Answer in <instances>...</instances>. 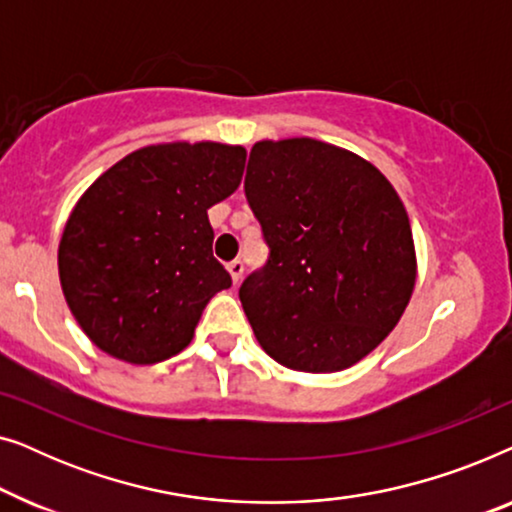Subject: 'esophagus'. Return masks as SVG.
Masks as SVG:
<instances>
[{"instance_id":"obj_1","label":"esophagus","mask_w":512,"mask_h":512,"mask_svg":"<svg viewBox=\"0 0 512 512\" xmlns=\"http://www.w3.org/2000/svg\"><path fill=\"white\" fill-rule=\"evenodd\" d=\"M228 272H230V277H233V284H240V279L244 275V263L240 261V258H235L233 263H228Z\"/></svg>"}]
</instances>
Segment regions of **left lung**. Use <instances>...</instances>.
Listing matches in <instances>:
<instances>
[{
	"label": "left lung",
	"mask_w": 512,
	"mask_h": 512,
	"mask_svg": "<svg viewBox=\"0 0 512 512\" xmlns=\"http://www.w3.org/2000/svg\"><path fill=\"white\" fill-rule=\"evenodd\" d=\"M244 195L270 254L240 286L258 342L303 373H335L373 352L415 289L410 219L387 177L310 137L258 142Z\"/></svg>",
	"instance_id": "8db88e82"
}]
</instances>
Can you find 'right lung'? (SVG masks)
<instances>
[{
	"label": "right lung",
	"instance_id": "obj_1",
	"mask_svg": "<svg viewBox=\"0 0 512 512\" xmlns=\"http://www.w3.org/2000/svg\"><path fill=\"white\" fill-rule=\"evenodd\" d=\"M247 151L158 144L109 167L76 202L58 249L65 300L102 352L128 363L179 354L233 279L212 254L207 209L240 186Z\"/></svg>",
	"mask_w": 512,
	"mask_h": 512
}]
</instances>
